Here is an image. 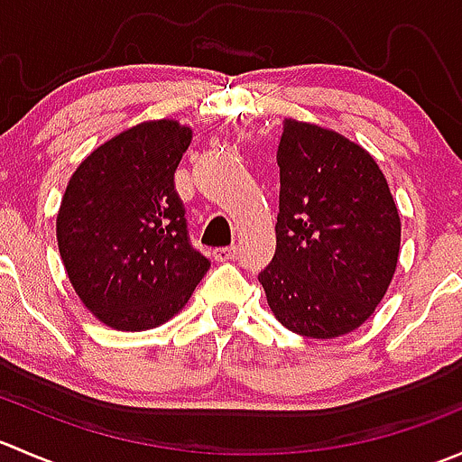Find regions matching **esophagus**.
<instances>
[{"instance_id":"1","label":"esophagus","mask_w":462,"mask_h":462,"mask_svg":"<svg viewBox=\"0 0 462 462\" xmlns=\"http://www.w3.org/2000/svg\"><path fill=\"white\" fill-rule=\"evenodd\" d=\"M236 253H239V248H236V245H227V248H214L212 257L217 261H232L236 257Z\"/></svg>"}]
</instances>
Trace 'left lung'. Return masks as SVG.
Masks as SVG:
<instances>
[{
  "label": "left lung",
  "instance_id": "left-lung-1",
  "mask_svg": "<svg viewBox=\"0 0 462 462\" xmlns=\"http://www.w3.org/2000/svg\"><path fill=\"white\" fill-rule=\"evenodd\" d=\"M277 250L259 273L288 330L333 339L365 324L400 253V217L369 152L318 125L286 120L277 149Z\"/></svg>",
  "mask_w": 462,
  "mask_h": 462
}]
</instances>
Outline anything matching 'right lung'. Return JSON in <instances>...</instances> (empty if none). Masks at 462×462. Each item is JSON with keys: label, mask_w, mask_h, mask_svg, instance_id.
I'll use <instances>...</instances> for the list:
<instances>
[{"label": "right lung", "mask_w": 462, "mask_h": 462, "mask_svg": "<svg viewBox=\"0 0 462 462\" xmlns=\"http://www.w3.org/2000/svg\"><path fill=\"white\" fill-rule=\"evenodd\" d=\"M192 129L143 123L91 152L67 185L58 248L82 304L118 330L174 318L209 270L189 241L174 171Z\"/></svg>", "instance_id": "add662e5"}]
</instances>
